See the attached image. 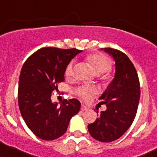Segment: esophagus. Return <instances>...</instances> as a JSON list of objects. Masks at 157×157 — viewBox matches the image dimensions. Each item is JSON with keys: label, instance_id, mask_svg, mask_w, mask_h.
<instances>
[{"label": "esophagus", "instance_id": "obj_1", "mask_svg": "<svg viewBox=\"0 0 157 157\" xmlns=\"http://www.w3.org/2000/svg\"><path fill=\"white\" fill-rule=\"evenodd\" d=\"M88 107H86V105H81V110L85 111V110H88Z\"/></svg>", "mask_w": 157, "mask_h": 157}]
</instances>
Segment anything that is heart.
I'll return each instance as SVG.
<instances>
[{
  "mask_svg": "<svg viewBox=\"0 0 157 157\" xmlns=\"http://www.w3.org/2000/svg\"><path fill=\"white\" fill-rule=\"evenodd\" d=\"M88 63H89L93 68L94 72L97 75H101L105 72L103 75V78L107 79L109 77L108 71L111 67L110 60L106 56L102 54H93L88 56L86 58ZM73 65L74 62L71 61L67 65L65 70V75L67 77H70L73 75ZM76 93L78 96L82 97L85 100H88L91 98L94 94H97V89L94 87L88 86H81L76 90Z\"/></svg>",
  "mask_w": 157,
  "mask_h": 157,
  "instance_id": "obj_1",
  "label": "heart"
}]
</instances>
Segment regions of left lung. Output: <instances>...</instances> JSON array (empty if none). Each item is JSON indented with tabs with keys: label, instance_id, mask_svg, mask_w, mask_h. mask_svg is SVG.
Returning a JSON list of instances; mask_svg holds the SVG:
<instances>
[{
	"label": "left lung",
	"instance_id": "8db88e82",
	"mask_svg": "<svg viewBox=\"0 0 157 157\" xmlns=\"http://www.w3.org/2000/svg\"><path fill=\"white\" fill-rule=\"evenodd\" d=\"M115 62V76L99 97L107 109L101 111L95 121L88 125L90 135L103 143L116 140L132 124L138 107L140 88L138 76L128 56L113 48H101ZM98 113V111H97Z\"/></svg>",
	"mask_w": 157,
	"mask_h": 157
}]
</instances>
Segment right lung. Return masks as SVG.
<instances>
[{"mask_svg":"<svg viewBox=\"0 0 157 157\" xmlns=\"http://www.w3.org/2000/svg\"><path fill=\"white\" fill-rule=\"evenodd\" d=\"M82 50L43 48L22 66L19 79L18 104L30 130L44 140H53L67 132L71 118L78 113L79 100H63L60 106L51 100L52 91L64 81L66 68Z\"/></svg>","mask_w":157,"mask_h":157,"instance_id":"1","label":"right lung"}]
</instances>
